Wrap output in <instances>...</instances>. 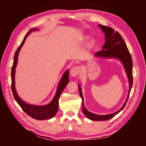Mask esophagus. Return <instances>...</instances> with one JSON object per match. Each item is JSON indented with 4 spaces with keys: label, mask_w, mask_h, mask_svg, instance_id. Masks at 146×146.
Here are the masks:
<instances>
[{
    "label": "esophagus",
    "mask_w": 146,
    "mask_h": 146,
    "mask_svg": "<svg viewBox=\"0 0 146 146\" xmlns=\"http://www.w3.org/2000/svg\"><path fill=\"white\" fill-rule=\"evenodd\" d=\"M80 71V68L79 66H75L71 68L70 70V74L72 76H77Z\"/></svg>",
    "instance_id": "esophagus-1"
}]
</instances>
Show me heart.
<instances>
[{"mask_svg":"<svg viewBox=\"0 0 146 146\" xmlns=\"http://www.w3.org/2000/svg\"><path fill=\"white\" fill-rule=\"evenodd\" d=\"M94 44H95V42H94L93 41H91V46H93Z\"/></svg>","mask_w":146,"mask_h":146,"instance_id":"b5f03b06","label":"heart"}]
</instances>
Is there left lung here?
<instances>
[{
    "instance_id": "8db88e82",
    "label": "left lung",
    "mask_w": 146,
    "mask_h": 146,
    "mask_svg": "<svg viewBox=\"0 0 146 146\" xmlns=\"http://www.w3.org/2000/svg\"><path fill=\"white\" fill-rule=\"evenodd\" d=\"M98 26L102 29V30L104 32L106 35V42L104 44L102 47V50L98 51L95 54L97 56H102V57H115L122 61L123 66H124L125 70L126 71L127 74L128 78H129V91L127 95V100L122 106V108L118 110L117 112L110 115H99L93 114L86 110L84 107V104L83 96L81 91V89L80 86H78V90L80 92V96L82 99V108L83 113L89 119L96 121H101V120H108L110 118L118 114L123 108L125 107L126 102L129 98V93L131 90L133 86V61L131 54L129 51V49L127 48L126 44H125L124 40H123L120 34L117 31H115L114 29L108 26H105L99 24Z\"/></svg>"
}]
</instances>
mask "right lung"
Segmentation results:
<instances>
[{"label": "right lung", "instance_id": "add662e5", "mask_svg": "<svg viewBox=\"0 0 146 146\" xmlns=\"http://www.w3.org/2000/svg\"><path fill=\"white\" fill-rule=\"evenodd\" d=\"M35 29H31V30L26 35L23 41L22 42L21 44L19 46V48H17L15 53L13 64L11 68V90L15 99L17 101V102L19 104V105L21 106L22 110H23L27 115L30 116L31 117L34 118V119L41 120L51 118L56 114V113H57L58 108V99L59 98H60V96L62 92V91L64 90V89L66 88V85H67L69 82V71H67L65 73H64L60 82L58 84L57 91H56L55 97H54L53 100L51 101V102L49 103L48 105L44 106H36L29 105L23 102V101L19 97V96L17 95L15 91V67L17 64L19 52L20 49L21 48V47L23 46V44L24 43V42H25L26 37L28 36V35L31 33V31L35 30Z\"/></svg>", "mask_w": 146, "mask_h": 146}]
</instances>
